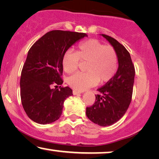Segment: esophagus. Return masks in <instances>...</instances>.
Masks as SVG:
<instances>
[{"label": "esophagus", "instance_id": "obj_1", "mask_svg": "<svg viewBox=\"0 0 159 159\" xmlns=\"http://www.w3.org/2000/svg\"><path fill=\"white\" fill-rule=\"evenodd\" d=\"M80 93H80V92L75 91V90H73V95H78V94H80Z\"/></svg>", "mask_w": 159, "mask_h": 159}]
</instances>
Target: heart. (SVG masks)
Instances as JSON below:
<instances>
[{
    "label": "heart",
    "instance_id": "b5f03b06",
    "mask_svg": "<svg viewBox=\"0 0 159 159\" xmlns=\"http://www.w3.org/2000/svg\"><path fill=\"white\" fill-rule=\"evenodd\" d=\"M88 61L86 73L78 72L68 79V84L73 89L84 91L101 83L109 81L116 73L118 58L116 50L105 46L98 40L91 39L81 43L77 52L68 50L63 54L62 65L66 73L74 72L80 61Z\"/></svg>",
    "mask_w": 159,
    "mask_h": 159
}]
</instances>
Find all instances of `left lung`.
Wrapping results in <instances>:
<instances>
[{
    "label": "left lung",
    "mask_w": 159,
    "mask_h": 159,
    "mask_svg": "<svg viewBox=\"0 0 159 159\" xmlns=\"http://www.w3.org/2000/svg\"><path fill=\"white\" fill-rule=\"evenodd\" d=\"M116 51L118 68L114 76L97 89L96 102L86 108L87 117L101 126L113 125L126 112L131 101L135 68L131 56L125 47L112 37L101 34Z\"/></svg>",
    "instance_id": "left-lung-1"
}]
</instances>
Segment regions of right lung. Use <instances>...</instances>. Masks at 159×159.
Wrapping results in <instances>:
<instances>
[{
	"label": "right lung",
	"instance_id": "obj_1",
	"mask_svg": "<svg viewBox=\"0 0 159 159\" xmlns=\"http://www.w3.org/2000/svg\"><path fill=\"white\" fill-rule=\"evenodd\" d=\"M88 35L84 33L51 30L40 39L28 52L21 72L20 87L23 107L32 120L51 124L60 118L66 98L73 95L63 84L62 58L68 49Z\"/></svg>",
	"mask_w": 159,
	"mask_h": 159
}]
</instances>
